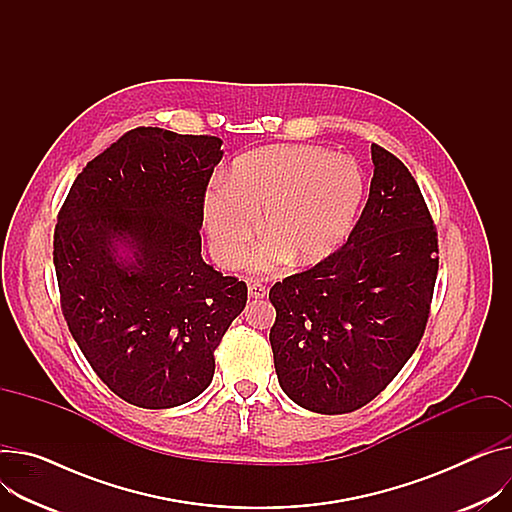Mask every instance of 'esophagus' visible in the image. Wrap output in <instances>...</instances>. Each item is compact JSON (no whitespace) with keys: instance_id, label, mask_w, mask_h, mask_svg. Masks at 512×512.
<instances>
[{"instance_id":"obj_1","label":"esophagus","mask_w":512,"mask_h":512,"mask_svg":"<svg viewBox=\"0 0 512 512\" xmlns=\"http://www.w3.org/2000/svg\"><path fill=\"white\" fill-rule=\"evenodd\" d=\"M248 291H250V297H252V299H264L266 293H268L266 287H264L262 283H258V281H250Z\"/></svg>"}]
</instances>
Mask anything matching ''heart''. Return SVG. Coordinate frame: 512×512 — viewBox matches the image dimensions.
Returning <instances> with one entry per match:
<instances>
[{"label":"heart","instance_id":"obj_1","mask_svg":"<svg viewBox=\"0 0 512 512\" xmlns=\"http://www.w3.org/2000/svg\"><path fill=\"white\" fill-rule=\"evenodd\" d=\"M363 196V172L346 155L316 145L264 147L240 157L227 184L207 190L203 219L223 266L246 262L260 215L268 244L256 264L274 268L289 258L307 266L328 258L348 238Z\"/></svg>","mask_w":512,"mask_h":512}]
</instances>
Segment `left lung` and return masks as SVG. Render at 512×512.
<instances>
[{
    "instance_id": "left-lung-1",
    "label": "left lung",
    "mask_w": 512,
    "mask_h": 512,
    "mask_svg": "<svg viewBox=\"0 0 512 512\" xmlns=\"http://www.w3.org/2000/svg\"><path fill=\"white\" fill-rule=\"evenodd\" d=\"M371 157L369 201L346 244L268 293L279 383L320 414L367 406L402 371L437 283V227L414 176L375 143Z\"/></svg>"
}]
</instances>
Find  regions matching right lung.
<instances>
[{
    "label": "right lung",
    "mask_w": 512,
    "mask_h": 512,
    "mask_svg": "<svg viewBox=\"0 0 512 512\" xmlns=\"http://www.w3.org/2000/svg\"><path fill=\"white\" fill-rule=\"evenodd\" d=\"M221 143L137 127L77 174L57 217L53 262L69 332L108 389L139 408L201 396L215 348L248 301L244 281L201 256Z\"/></svg>",
    "instance_id": "1"
}]
</instances>
